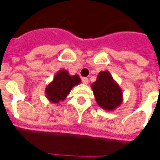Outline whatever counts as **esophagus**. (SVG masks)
Segmentation results:
<instances>
[{"mask_svg":"<svg viewBox=\"0 0 160 160\" xmlns=\"http://www.w3.org/2000/svg\"><path fill=\"white\" fill-rule=\"evenodd\" d=\"M89 82V80H88V78H83L82 79V83L85 84V85H87Z\"/></svg>","mask_w":160,"mask_h":160,"instance_id":"obj_1","label":"esophagus"}]
</instances>
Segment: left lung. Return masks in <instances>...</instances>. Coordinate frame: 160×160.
I'll return each instance as SVG.
<instances>
[{"instance_id": "8db88e82", "label": "left lung", "mask_w": 160, "mask_h": 160, "mask_svg": "<svg viewBox=\"0 0 160 160\" xmlns=\"http://www.w3.org/2000/svg\"><path fill=\"white\" fill-rule=\"evenodd\" d=\"M92 89L98 106L112 111L122 103V92L109 71H101L97 80L92 84Z\"/></svg>"}]
</instances>
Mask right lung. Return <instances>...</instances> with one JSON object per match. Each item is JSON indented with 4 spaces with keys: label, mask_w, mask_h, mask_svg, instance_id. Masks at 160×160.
<instances>
[{
    "label": "right lung",
    "mask_w": 160,
    "mask_h": 160,
    "mask_svg": "<svg viewBox=\"0 0 160 160\" xmlns=\"http://www.w3.org/2000/svg\"><path fill=\"white\" fill-rule=\"evenodd\" d=\"M80 81L81 80L78 74L70 75L67 70H59L52 81L46 87V98L50 103L58 104L60 101L66 99L72 88L79 85Z\"/></svg>",
    "instance_id": "right-lung-1"
}]
</instances>
